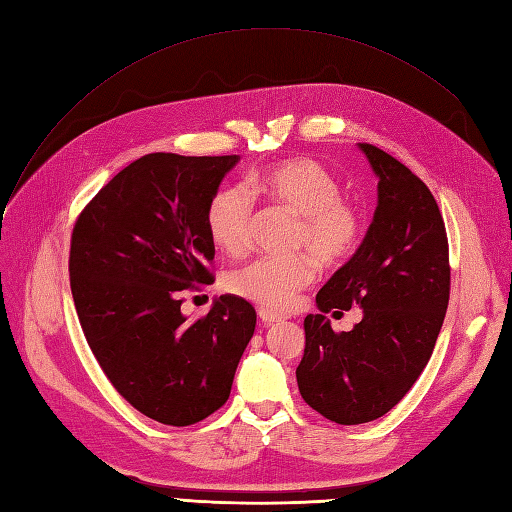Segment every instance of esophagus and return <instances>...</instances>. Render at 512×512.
<instances>
[{
	"mask_svg": "<svg viewBox=\"0 0 512 512\" xmlns=\"http://www.w3.org/2000/svg\"><path fill=\"white\" fill-rule=\"evenodd\" d=\"M258 316H260V322L265 324V327H273V324H280V322H282L280 316H275V314L267 312V309H260Z\"/></svg>",
	"mask_w": 512,
	"mask_h": 512,
	"instance_id": "34e87169",
	"label": "esophagus"
}]
</instances>
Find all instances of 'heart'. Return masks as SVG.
Instances as JSON below:
<instances>
[{
    "mask_svg": "<svg viewBox=\"0 0 512 512\" xmlns=\"http://www.w3.org/2000/svg\"><path fill=\"white\" fill-rule=\"evenodd\" d=\"M247 185L271 203L299 218L294 228L292 258H256L226 277L228 292L260 305L267 312H286L299 292L312 286L322 267L348 260L363 235V215L342 198V185L329 168L312 158H286L258 170ZM254 196L245 185H226L211 198L207 228L213 243L228 256L250 245Z\"/></svg>",
    "mask_w": 512,
    "mask_h": 512,
    "instance_id": "obj_1",
    "label": "heart"
}]
</instances>
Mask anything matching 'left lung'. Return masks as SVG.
<instances>
[{
    "label": "left lung",
    "mask_w": 512,
    "mask_h": 512,
    "mask_svg": "<svg viewBox=\"0 0 512 512\" xmlns=\"http://www.w3.org/2000/svg\"><path fill=\"white\" fill-rule=\"evenodd\" d=\"M378 177V207L359 250L316 294L297 367L301 397L339 425L376 421L412 389L440 335L451 294L448 239L427 185L389 153L359 143ZM359 304L335 334L323 316Z\"/></svg>",
    "instance_id": "left-lung-1"
}]
</instances>
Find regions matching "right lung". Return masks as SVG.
<instances>
[{"label": "right lung", "mask_w": 512, "mask_h": 512, "mask_svg": "<svg viewBox=\"0 0 512 512\" xmlns=\"http://www.w3.org/2000/svg\"><path fill=\"white\" fill-rule=\"evenodd\" d=\"M239 156L147 153L81 211L70 288L87 344L117 393L153 421L185 427L220 410L256 327L235 294L181 314V290L213 284L207 209Z\"/></svg>", "instance_id": "add662e5"}]
</instances>
